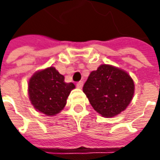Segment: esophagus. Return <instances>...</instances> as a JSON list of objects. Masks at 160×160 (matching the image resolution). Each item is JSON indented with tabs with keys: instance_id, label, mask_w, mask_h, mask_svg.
<instances>
[{
	"instance_id": "1",
	"label": "esophagus",
	"mask_w": 160,
	"mask_h": 160,
	"mask_svg": "<svg viewBox=\"0 0 160 160\" xmlns=\"http://www.w3.org/2000/svg\"><path fill=\"white\" fill-rule=\"evenodd\" d=\"M83 81H79V82H77V88H82V87H83Z\"/></svg>"
}]
</instances>
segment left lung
I'll return each instance as SVG.
<instances>
[{
	"mask_svg": "<svg viewBox=\"0 0 160 160\" xmlns=\"http://www.w3.org/2000/svg\"><path fill=\"white\" fill-rule=\"evenodd\" d=\"M83 91L98 113L112 118L124 111L131 102L134 83L126 71L103 64L91 72Z\"/></svg>",
	"mask_w": 160,
	"mask_h": 160,
	"instance_id": "obj_1",
	"label": "left lung"
}]
</instances>
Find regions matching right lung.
Returning a JSON list of instances; mask_svg holds the SVG:
<instances>
[{
  "label": "right lung",
  "instance_id": "obj_1",
  "mask_svg": "<svg viewBox=\"0 0 160 160\" xmlns=\"http://www.w3.org/2000/svg\"><path fill=\"white\" fill-rule=\"evenodd\" d=\"M75 87L73 83H66L64 76L55 68L50 67L32 76L28 83V94L35 109L47 116H54L64 108Z\"/></svg>",
  "mask_w": 160,
  "mask_h": 160
}]
</instances>
